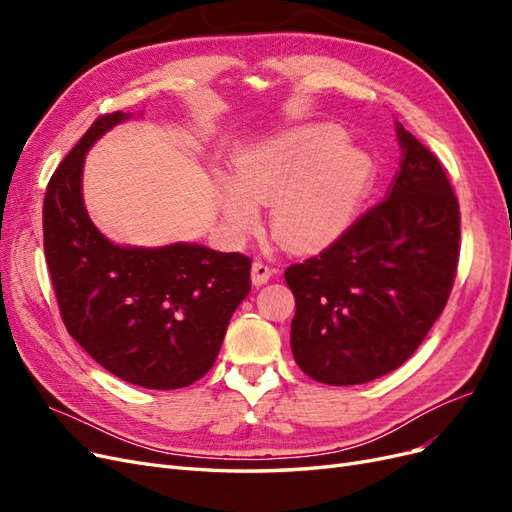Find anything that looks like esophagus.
I'll list each match as a JSON object with an SVG mask.
<instances>
[{
	"instance_id": "1",
	"label": "esophagus",
	"mask_w": 512,
	"mask_h": 512,
	"mask_svg": "<svg viewBox=\"0 0 512 512\" xmlns=\"http://www.w3.org/2000/svg\"><path fill=\"white\" fill-rule=\"evenodd\" d=\"M273 273H275V267L267 265V262H262V260H256L254 265H252V282L256 286L267 284L271 277H273Z\"/></svg>"
}]
</instances>
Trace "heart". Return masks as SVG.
I'll use <instances>...</instances> for the list:
<instances>
[{
	"label": "heart",
	"instance_id": "obj_1",
	"mask_svg": "<svg viewBox=\"0 0 512 512\" xmlns=\"http://www.w3.org/2000/svg\"><path fill=\"white\" fill-rule=\"evenodd\" d=\"M235 166L237 179L220 177L230 230H254L258 203H273V232L297 250H316L342 235L371 179L367 153L346 145L335 126H303L256 143Z\"/></svg>",
	"mask_w": 512,
	"mask_h": 512
}]
</instances>
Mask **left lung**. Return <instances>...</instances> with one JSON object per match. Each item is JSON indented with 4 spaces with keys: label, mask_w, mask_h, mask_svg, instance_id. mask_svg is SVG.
I'll list each match as a JSON object with an SVG mask.
<instances>
[{
    "label": "left lung",
    "mask_w": 512,
    "mask_h": 512,
    "mask_svg": "<svg viewBox=\"0 0 512 512\" xmlns=\"http://www.w3.org/2000/svg\"><path fill=\"white\" fill-rule=\"evenodd\" d=\"M401 164L386 198L327 250L284 273L290 346L309 378L363 384L404 365L451 297L459 203L440 160L397 123Z\"/></svg>",
    "instance_id": "8db88e82"
}]
</instances>
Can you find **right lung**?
Here are the masks:
<instances>
[{
  "instance_id": "add662e5",
  "label": "right lung",
  "mask_w": 512,
  "mask_h": 512,
  "mask_svg": "<svg viewBox=\"0 0 512 512\" xmlns=\"http://www.w3.org/2000/svg\"><path fill=\"white\" fill-rule=\"evenodd\" d=\"M100 115L46 185L44 256L68 333L113 376L145 389H181L203 378L230 316L250 294L252 260L198 243L123 247L89 220L85 153L130 119Z\"/></svg>"
}]
</instances>
